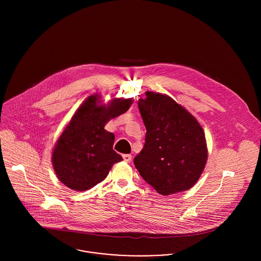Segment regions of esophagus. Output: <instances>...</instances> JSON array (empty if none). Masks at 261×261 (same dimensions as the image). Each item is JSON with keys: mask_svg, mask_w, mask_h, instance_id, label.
<instances>
[{"mask_svg": "<svg viewBox=\"0 0 261 261\" xmlns=\"http://www.w3.org/2000/svg\"><path fill=\"white\" fill-rule=\"evenodd\" d=\"M122 158H123V161H124V162H126V163H129V162L132 161V155H130V154H128V153L123 154V155H122Z\"/></svg>", "mask_w": 261, "mask_h": 261, "instance_id": "obj_1", "label": "esophagus"}]
</instances>
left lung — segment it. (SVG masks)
Masks as SVG:
<instances>
[{
	"mask_svg": "<svg viewBox=\"0 0 261 261\" xmlns=\"http://www.w3.org/2000/svg\"><path fill=\"white\" fill-rule=\"evenodd\" d=\"M139 110L147 128L145 146L134 159L143 179L161 195L191 189L204 171L208 149L198 120L166 94L146 92Z\"/></svg>",
	"mask_w": 261,
	"mask_h": 261,
	"instance_id": "left-lung-1",
	"label": "left lung"
}]
</instances>
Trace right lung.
I'll return each mask as SVG.
<instances>
[{"mask_svg":"<svg viewBox=\"0 0 261 261\" xmlns=\"http://www.w3.org/2000/svg\"><path fill=\"white\" fill-rule=\"evenodd\" d=\"M98 94L88 96L57 140L52 164L59 181L74 191H86L102 182L112 166L122 160L113 150L114 135L105 129L113 117L128 111L132 98H113L99 105Z\"/></svg>","mask_w":261,"mask_h":261,"instance_id":"add662e5","label":"right lung"}]
</instances>
